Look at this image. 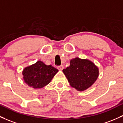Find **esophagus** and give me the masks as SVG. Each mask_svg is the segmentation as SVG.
<instances>
[{
	"instance_id": "34e87169",
	"label": "esophagus",
	"mask_w": 123,
	"mask_h": 123,
	"mask_svg": "<svg viewBox=\"0 0 123 123\" xmlns=\"http://www.w3.org/2000/svg\"><path fill=\"white\" fill-rule=\"evenodd\" d=\"M57 68H58V69L61 70V71H62V70L63 69H64V66H63V65L58 66V67H57Z\"/></svg>"
}]
</instances>
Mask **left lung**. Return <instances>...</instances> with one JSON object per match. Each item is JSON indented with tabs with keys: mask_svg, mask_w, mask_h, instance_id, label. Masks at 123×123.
Returning <instances> with one entry per match:
<instances>
[{
	"mask_svg": "<svg viewBox=\"0 0 123 123\" xmlns=\"http://www.w3.org/2000/svg\"><path fill=\"white\" fill-rule=\"evenodd\" d=\"M70 85L79 91L90 87L98 79L99 69L92 62L79 58L71 59L69 67L63 69Z\"/></svg>",
	"mask_w": 123,
	"mask_h": 123,
	"instance_id": "1",
	"label": "left lung"
}]
</instances>
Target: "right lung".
Wrapping results in <instances>:
<instances>
[{
    "label": "right lung",
    "instance_id": "1",
    "mask_svg": "<svg viewBox=\"0 0 123 123\" xmlns=\"http://www.w3.org/2000/svg\"><path fill=\"white\" fill-rule=\"evenodd\" d=\"M58 72V70L52 65H47L39 61L24 68L23 75L26 84L33 88L38 89L48 85Z\"/></svg>",
    "mask_w": 123,
    "mask_h": 123
}]
</instances>
